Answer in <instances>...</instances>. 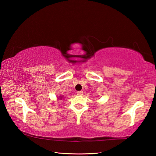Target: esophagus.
I'll use <instances>...</instances> for the list:
<instances>
[{
    "label": "esophagus",
    "mask_w": 156,
    "mask_h": 156,
    "mask_svg": "<svg viewBox=\"0 0 156 156\" xmlns=\"http://www.w3.org/2000/svg\"><path fill=\"white\" fill-rule=\"evenodd\" d=\"M83 94V91H77V95H79V96H82Z\"/></svg>",
    "instance_id": "34e87169"
}]
</instances>
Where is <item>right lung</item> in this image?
Masks as SVG:
<instances>
[{
	"label": "right lung",
	"mask_w": 156,
	"mask_h": 156,
	"mask_svg": "<svg viewBox=\"0 0 156 156\" xmlns=\"http://www.w3.org/2000/svg\"><path fill=\"white\" fill-rule=\"evenodd\" d=\"M61 98H62V96H61ZM60 99H62V98H60Z\"/></svg>",
	"instance_id": "1"
}]
</instances>
